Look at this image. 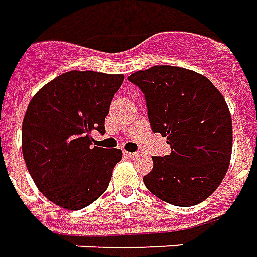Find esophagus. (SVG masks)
Listing matches in <instances>:
<instances>
[{
  "label": "esophagus",
  "instance_id": "esophagus-1",
  "mask_svg": "<svg viewBox=\"0 0 257 257\" xmlns=\"http://www.w3.org/2000/svg\"><path fill=\"white\" fill-rule=\"evenodd\" d=\"M124 155L127 156V158H130V159H137L138 156H140L137 152H127V151L124 152Z\"/></svg>",
  "mask_w": 257,
  "mask_h": 257
}]
</instances>
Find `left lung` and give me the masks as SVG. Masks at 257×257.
<instances>
[{
  "mask_svg": "<svg viewBox=\"0 0 257 257\" xmlns=\"http://www.w3.org/2000/svg\"><path fill=\"white\" fill-rule=\"evenodd\" d=\"M128 80L145 95L151 128L172 148L152 158L145 187L174 206L201 203L230 166L232 121L224 96L207 77L178 66H152Z\"/></svg>",
  "mask_w": 257,
  "mask_h": 257,
  "instance_id": "obj_1",
  "label": "left lung"
}]
</instances>
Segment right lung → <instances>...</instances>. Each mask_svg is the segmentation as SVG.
<instances>
[{
  "label": "right lung",
  "mask_w": 257,
  "mask_h": 257,
  "mask_svg": "<svg viewBox=\"0 0 257 257\" xmlns=\"http://www.w3.org/2000/svg\"><path fill=\"white\" fill-rule=\"evenodd\" d=\"M123 74L72 70L40 88L22 124V152L40 192L58 206L80 210L106 191L121 149L91 147L105 133L109 106Z\"/></svg>",
  "instance_id": "add662e5"
}]
</instances>
